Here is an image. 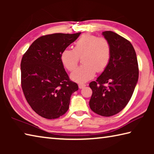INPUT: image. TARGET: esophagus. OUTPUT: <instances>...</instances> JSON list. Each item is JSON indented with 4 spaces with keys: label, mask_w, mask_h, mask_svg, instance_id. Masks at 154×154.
I'll return each mask as SVG.
<instances>
[{
    "label": "esophagus",
    "mask_w": 154,
    "mask_h": 154,
    "mask_svg": "<svg viewBox=\"0 0 154 154\" xmlns=\"http://www.w3.org/2000/svg\"><path fill=\"white\" fill-rule=\"evenodd\" d=\"M85 85H85V83H79V84H78V86H79V89H82V88H83V87H85Z\"/></svg>",
    "instance_id": "1"
}]
</instances>
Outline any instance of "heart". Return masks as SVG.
I'll list each match as a JSON object with an SVG mask.
<instances>
[{
  "label": "heart",
  "instance_id": "1",
  "mask_svg": "<svg viewBox=\"0 0 154 154\" xmlns=\"http://www.w3.org/2000/svg\"><path fill=\"white\" fill-rule=\"evenodd\" d=\"M111 56V47L106 38L85 34L74 43L73 49H65L61 54V60L69 71L77 67L82 57V64L72 72L71 79L85 82L107 66Z\"/></svg>",
  "mask_w": 154,
  "mask_h": 154
}]
</instances>
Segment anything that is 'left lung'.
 <instances>
[{
  "label": "left lung",
  "mask_w": 154,
  "mask_h": 154,
  "mask_svg": "<svg viewBox=\"0 0 154 154\" xmlns=\"http://www.w3.org/2000/svg\"><path fill=\"white\" fill-rule=\"evenodd\" d=\"M103 35L110 43L111 59L102 74L90 83L92 95L89 105L94 113L110 117L130 101L139 79V66L129 41L112 31H105Z\"/></svg>",
  "instance_id": "8db88e82"
}]
</instances>
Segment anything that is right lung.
I'll use <instances>...</instances> for the list:
<instances>
[{
  "label": "right lung",
  "mask_w": 154,
  "mask_h": 154,
  "mask_svg": "<svg viewBox=\"0 0 154 154\" xmlns=\"http://www.w3.org/2000/svg\"><path fill=\"white\" fill-rule=\"evenodd\" d=\"M75 34L55 33L41 36L31 44L21 62V84L26 99L36 113L56 119L69 108L71 94L78 85L70 80L61 54L79 37Z\"/></svg>",
  "instance_id": "add662e5"
}]
</instances>
